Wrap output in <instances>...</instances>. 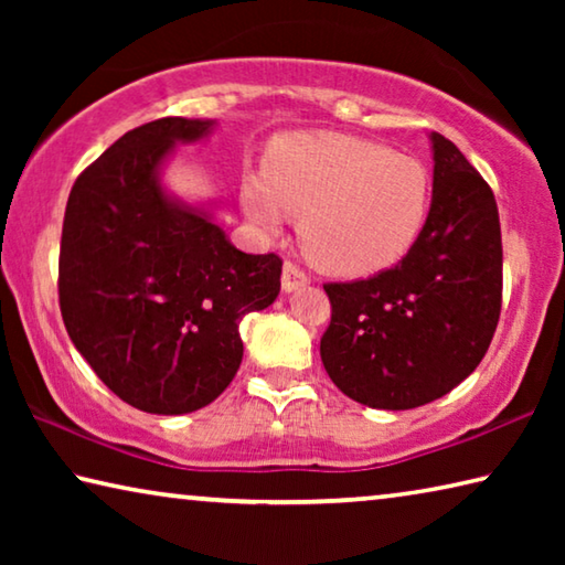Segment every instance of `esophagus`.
Returning a JSON list of instances; mask_svg holds the SVG:
<instances>
[{"instance_id":"obj_1","label":"esophagus","mask_w":565,"mask_h":565,"mask_svg":"<svg viewBox=\"0 0 565 565\" xmlns=\"http://www.w3.org/2000/svg\"><path fill=\"white\" fill-rule=\"evenodd\" d=\"M309 284H311V279H309V276H306V274L299 269V266L291 264V262H286V264H284L281 286H284V291H286V294L299 291V289H303V286H309Z\"/></svg>"}]
</instances>
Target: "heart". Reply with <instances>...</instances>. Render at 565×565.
Here are the masks:
<instances>
[{
    "label": "heart",
    "instance_id": "obj_1",
    "mask_svg": "<svg viewBox=\"0 0 565 565\" xmlns=\"http://www.w3.org/2000/svg\"><path fill=\"white\" fill-rule=\"evenodd\" d=\"M242 206L254 224L279 228L301 216L309 259L339 276H366L398 264L416 244L431 206V177L416 157L349 134H286L264 171L242 179Z\"/></svg>",
    "mask_w": 565,
    "mask_h": 565
}]
</instances>
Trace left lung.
<instances>
[{
    "instance_id": "1",
    "label": "left lung",
    "mask_w": 565,
    "mask_h": 565,
    "mask_svg": "<svg viewBox=\"0 0 565 565\" xmlns=\"http://www.w3.org/2000/svg\"><path fill=\"white\" fill-rule=\"evenodd\" d=\"M434 196L416 244L394 269L327 284L321 361L369 408L406 411L446 396L489 351L501 313L503 248L493 191L454 141L428 134Z\"/></svg>"
}]
</instances>
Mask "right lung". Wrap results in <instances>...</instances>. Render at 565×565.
<instances>
[{
	"mask_svg": "<svg viewBox=\"0 0 565 565\" xmlns=\"http://www.w3.org/2000/svg\"><path fill=\"white\" fill-rule=\"evenodd\" d=\"M214 127L167 117L127 131L66 202V333L94 374L147 414L212 404L242 366L238 323L281 289L279 256L238 252L216 224V202H186L164 184L177 145L204 141Z\"/></svg>",
	"mask_w": 565,
	"mask_h": 565,
	"instance_id": "1",
	"label": "right lung"
}]
</instances>
